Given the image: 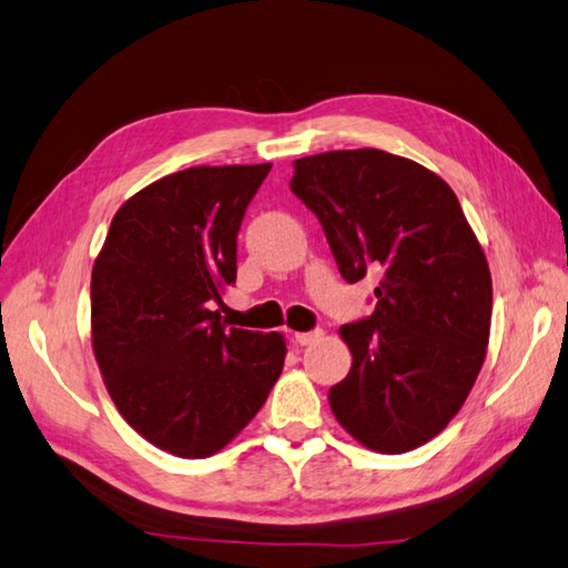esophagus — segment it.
Here are the masks:
<instances>
[{"mask_svg":"<svg viewBox=\"0 0 568 568\" xmlns=\"http://www.w3.org/2000/svg\"><path fill=\"white\" fill-rule=\"evenodd\" d=\"M317 339H322V329H313V332H295V342L297 344H313V342H317Z\"/></svg>","mask_w":568,"mask_h":568,"instance_id":"1","label":"esophagus"}]
</instances>
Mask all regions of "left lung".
Returning a JSON list of instances; mask_svg holds the SVG:
<instances>
[{
	"mask_svg": "<svg viewBox=\"0 0 568 568\" xmlns=\"http://www.w3.org/2000/svg\"><path fill=\"white\" fill-rule=\"evenodd\" d=\"M293 166V194L320 219L344 281H379L374 313L339 327L352 369L329 388L332 414L376 453L424 446L483 369L493 317L483 246L453 189L414 160L364 148Z\"/></svg>",
	"mask_w": 568,
	"mask_h": 568,
	"instance_id": "8db88e82",
	"label": "left lung"
}]
</instances>
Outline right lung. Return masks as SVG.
<instances>
[{
	"instance_id": "1",
	"label": "right lung",
	"mask_w": 568,
	"mask_h": 568,
	"mask_svg": "<svg viewBox=\"0 0 568 568\" xmlns=\"http://www.w3.org/2000/svg\"><path fill=\"white\" fill-rule=\"evenodd\" d=\"M271 164L189 166L118 209L91 275L95 362L120 416L180 458H209L283 372L281 332L226 327L236 236Z\"/></svg>"
}]
</instances>
